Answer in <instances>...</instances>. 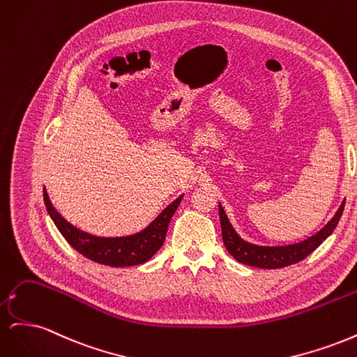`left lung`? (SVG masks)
<instances>
[{
    "mask_svg": "<svg viewBox=\"0 0 357 357\" xmlns=\"http://www.w3.org/2000/svg\"><path fill=\"white\" fill-rule=\"evenodd\" d=\"M344 204L345 201H342L338 211L335 213V215L328 222L325 228H321L317 234H314L312 236H310V238L301 243L290 244V245H280V247L256 245V244L244 241L241 236L235 232L228 219V215H226L223 207L219 204L223 244L226 247V250H228L236 261L248 266L277 269V268L294 265L314 252L316 248L333 232V229L337 228V225L344 211Z\"/></svg>",
    "mask_w": 357,
    "mask_h": 357,
    "instance_id": "1",
    "label": "left lung"
}]
</instances>
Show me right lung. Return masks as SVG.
<instances>
[{
    "label": "right lung",
    "instance_id": "1",
    "mask_svg": "<svg viewBox=\"0 0 357 357\" xmlns=\"http://www.w3.org/2000/svg\"><path fill=\"white\" fill-rule=\"evenodd\" d=\"M43 197H45L46 208L53 223L56 225L63 238L68 241L74 250H77L80 255L96 264L114 268L144 264L159 250L165 241L169 220L183 198L181 195L176 201H172L142 232L107 238V236H96L83 232L63 219L52 205L46 189L43 190Z\"/></svg>",
    "mask_w": 357,
    "mask_h": 357
}]
</instances>
